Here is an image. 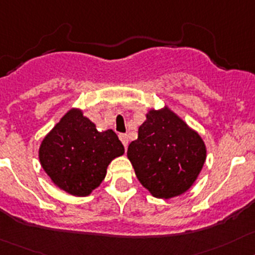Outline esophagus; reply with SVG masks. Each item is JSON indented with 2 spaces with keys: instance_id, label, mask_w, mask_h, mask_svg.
<instances>
[{
  "instance_id": "34e87169",
  "label": "esophagus",
  "mask_w": 255,
  "mask_h": 255,
  "mask_svg": "<svg viewBox=\"0 0 255 255\" xmlns=\"http://www.w3.org/2000/svg\"><path fill=\"white\" fill-rule=\"evenodd\" d=\"M119 137H120L121 143L124 144L125 149L128 148V144H129V139H128V135H126V134H120V135H119Z\"/></svg>"
}]
</instances>
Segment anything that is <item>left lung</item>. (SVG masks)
<instances>
[{"label":"left lung","instance_id":"left-lung-1","mask_svg":"<svg viewBox=\"0 0 255 255\" xmlns=\"http://www.w3.org/2000/svg\"><path fill=\"white\" fill-rule=\"evenodd\" d=\"M128 158L154 197L172 198L195 183L206 160V146L197 131L164 107L146 114Z\"/></svg>","mask_w":255,"mask_h":255}]
</instances>
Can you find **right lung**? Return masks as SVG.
Here are the masks:
<instances>
[{"instance_id":"obj_1","label":"right lung","mask_w":255,"mask_h":255,"mask_svg":"<svg viewBox=\"0 0 255 255\" xmlns=\"http://www.w3.org/2000/svg\"><path fill=\"white\" fill-rule=\"evenodd\" d=\"M124 151L112 130L97 131L81 110L71 109L43 139L39 159L55 186L83 197L101 184L111 160Z\"/></svg>"}]
</instances>
